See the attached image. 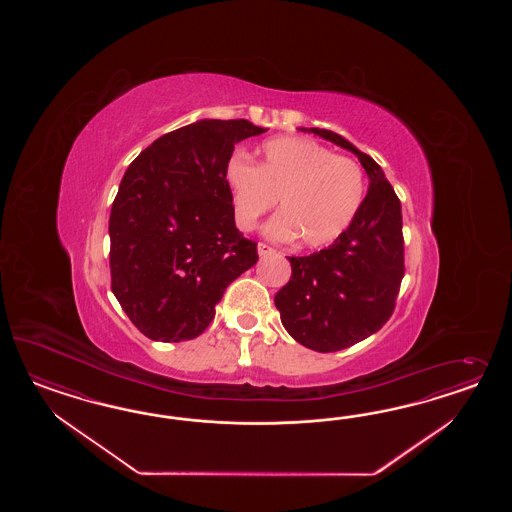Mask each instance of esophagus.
I'll use <instances>...</instances> for the list:
<instances>
[{"mask_svg":"<svg viewBox=\"0 0 512 512\" xmlns=\"http://www.w3.org/2000/svg\"><path fill=\"white\" fill-rule=\"evenodd\" d=\"M257 249H259V255H261V257H268V255H276V253H278L276 249L272 248V246H268V244H264V242H261Z\"/></svg>","mask_w":512,"mask_h":512,"instance_id":"1","label":"esophagus"}]
</instances>
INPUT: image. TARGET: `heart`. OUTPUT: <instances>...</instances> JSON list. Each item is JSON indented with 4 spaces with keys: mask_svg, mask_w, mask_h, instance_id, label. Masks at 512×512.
Returning <instances> with one entry per match:
<instances>
[{
    "mask_svg": "<svg viewBox=\"0 0 512 512\" xmlns=\"http://www.w3.org/2000/svg\"><path fill=\"white\" fill-rule=\"evenodd\" d=\"M225 180L242 231H253L259 217L279 201L281 214L266 225V234L281 242L300 238L310 249L338 242L355 223L368 191L358 161L302 137L264 142L259 165L233 155L225 165Z\"/></svg>",
    "mask_w": 512,
    "mask_h": 512,
    "instance_id": "obj_1",
    "label": "heart"
}]
</instances>
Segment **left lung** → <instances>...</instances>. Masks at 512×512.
Here are the masks:
<instances>
[{
    "instance_id": "1",
    "label": "left lung",
    "mask_w": 512,
    "mask_h": 512,
    "mask_svg": "<svg viewBox=\"0 0 512 512\" xmlns=\"http://www.w3.org/2000/svg\"><path fill=\"white\" fill-rule=\"evenodd\" d=\"M311 131L357 155L370 189L355 223L338 242L308 257H289L293 276L274 302L298 343L334 353L366 340L394 313L405 274L402 204L370 155L338 133Z\"/></svg>"
}]
</instances>
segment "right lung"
Returning a JSON list of instances; mask_svg holds the SVG:
<instances>
[{
	"label": "right lung",
	"mask_w": 512,
	"mask_h": 512,
	"mask_svg": "<svg viewBox=\"0 0 512 512\" xmlns=\"http://www.w3.org/2000/svg\"><path fill=\"white\" fill-rule=\"evenodd\" d=\"M264 131L201 120L154 140L125 171L110 210V289L146 338L201 336L225 289L259 261L234 225L225 165L236 142Z\"/></svg>",
	"instance_id": "obj_1"
}]
</instances>
